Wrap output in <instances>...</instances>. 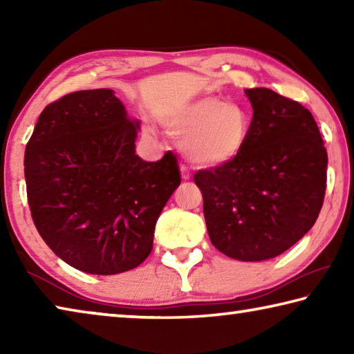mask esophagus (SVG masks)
<instances>
[{"label":"esophagus","instance_id":"34e87169","mask_svg":"<svg viewBox=\"0 0 354 354\" xmlns=\"http://www.w3.org/2000/svg\"><path fill=\"white\" fill-rule=\"evenodd\" d=\"M190 171L185 165H181V178L184 179V181H187V179H190Z\"/></svg>","mask_w":354,"mask_h":354}]
</instances>
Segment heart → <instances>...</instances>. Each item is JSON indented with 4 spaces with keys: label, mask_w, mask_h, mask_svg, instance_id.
I'll return each mask as SVG.
<instances>
[{
    "label": "heart",
    "mask_w": 354,
    "mask_h": 354,
    "mask_svg": "<svg viewBox=\"0 0 354 354\" xmlns=\"http://www.w3.org/2000/svg\"><path fill=\"white\" fill-rule=\"evenodd\" d=\"M162 123L171 134L181 136V149L190 162L220 167L247 148L253 118L242 104L203 97L167 111Z\"/></svg>",
    "instance_id": "heart-1"
}]
</instances>
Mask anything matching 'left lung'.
Returning a JSON list of instances; mask_svg holds the SVG:
<instances>
[{
    "mask_svg": "<svg viewBox=\"0 0 354 354\" xmlns=\"http://www.w3.org/2000/svg\"><path fill=\"white\" fill-rule=\"evenodd\" d=\"M253 107L247 148L195 173L209 237L237 261L272 259L314 226L325 198L328 154L306 107L270 88H245Z\"/></svg>",
    "mask_w": 354,
    "mask_h": 354,
    "instance_id": "left-lung-1",
    "label": "left lung"
}]
</instances>
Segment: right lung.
Wrapping results in <instances>:
<instances>
[{"mask_svg":"<svg viewBox=\"0 0 354 354\" xmlns=\"http://www.w3.org/2000/svg\"><path fill=\"white\" fill-rule=\"evenodd\" d=\"M140 122L111 88L48 104L25 151L34 225L55 254L92 274L128 272L153 250L154 226L181 184L170 151L136 154Z\"/></svg>","mask_w":354,"mask_h":354,"instance_id":"add662e5","label":"right lung"}]
</instances>
